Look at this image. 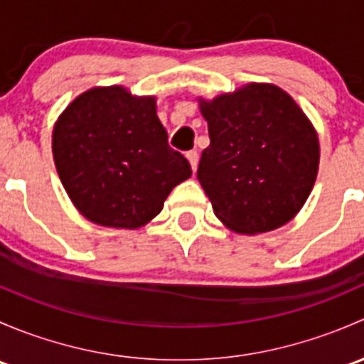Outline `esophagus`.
<instances>
[{
  "mask_svg": "<svg viewBox=\"0 0 364 364\" xmlns=\"http://www.w3.org/2000/svg\"><path fill=\"white\" fill-rule=\"evenodd\" d=\"M186 159H188V161H190V167H192V171L196 172L197 164H199V153H197L196 149H192V151L186 153Z\"/></svg>",
  "mask_w": 364,
  "mask_h": 364,
  "instance_id": "esophagus-1",
  "label": "esophagus"
}]
</instances>
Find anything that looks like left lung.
<instances>
[{
	"instance_id": "obj_1",
	"label": "left lung",
	"mask_w": 364,
	"mask_h": 364,
	"mask_svg": "<svg viewBox=\"0 0 364 364\" xmlns=\"http://www.w3.org/2000/svg\"><path fill=\"white\" fill-rule=\"evenodd\" d=\"M197 100L211 139L197 178L216 218L237 234L291 222L314 188L321 160L317 130L303 109L267 82Z\"/></svg>"
}]
</instances>
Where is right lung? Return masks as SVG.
<instances>
[{"label": "right lung", "mask_w": 364, "mask_h": 364, "mask_svg": "<svg viewBox=\"0 0 364 364\" xmlns=\"http://www.w3.org/2000/svg\"><path fill=\"white\" fill-rule=\"evenodd\" d=\"M53 156L77 211L114 229H139L192 176L188 160L167 144L156 97L124 86H98L70 102L54 123Z\"/></svg>", "instance_id": "obj_1"}]
</instances>
